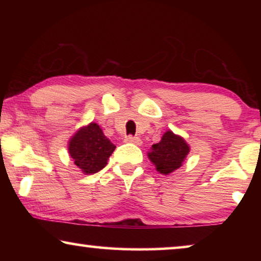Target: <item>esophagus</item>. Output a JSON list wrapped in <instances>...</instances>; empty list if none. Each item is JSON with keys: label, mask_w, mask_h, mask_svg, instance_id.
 Returning a JSON list of instances; mask_svg holds the SVG:
<instances>
[{"label": "esophagus", "mask_w": 261, "mask_h": 261, "mask_svg": "<svg viewBox=\"0 0 261 261\" xmlns=\"http://www.w3.org/2000/svg\"><path fill=\"white\" fill-rule=\"evenodd\" d=\"M124 141L126 142H130V144H135V145H140L141 144V139L138 137H133V135H127L124 138Z\"/></svg>", "instance_id": "1"}]
</instances>
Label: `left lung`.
<instances>
[{
	"label": "left lung",
	"instance_id": "obj_1",
	"mask_svg": "<svg viewBox=\"0 0 261 261\" xmlns=\"http://www.w3.org/2000/svg\"><path fill=\"white\" fill-rule=\"evenodd\" d=\"M189 149L190 148L184 139L169 130L163 135L160 142L152 145L148 158L155 165L156 171L169 174L181 166Z\"/></svg>",
	"mask_w": 261,
	"mask_h": 261
}]
</instances>
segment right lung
Masks as SVG:
<instances>
[{
  "label": "right lung",
  "instance_id": "add662e5",
  "mask_svg": "<svg viewBox=\"0 0 261 261\" xmlns=\"http://www.w3.org/2000/svg\"><path fill=\"white\" fill-rule=\"evenodd\" d=\"M114 149L115 145L107 139L98 124L94 122L81 128L69 144L71 158L85 174L101 171Z\"/></svg>",
  "mask_w": 261,
  "mask_h": 261
}]
</instances>
